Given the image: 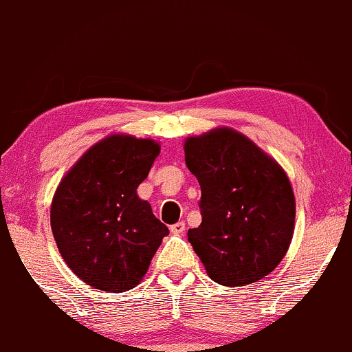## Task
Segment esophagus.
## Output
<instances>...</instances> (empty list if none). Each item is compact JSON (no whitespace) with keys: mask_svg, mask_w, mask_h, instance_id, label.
Wrapping results in <instances>:
<instances>
[{"mask_svg":"<svg viewBox=\"0 0 352 352\" xmlns=\"http://www.w3.org/2000/svg\"><path fill=\"white\" fill-rule=\"evenodd\" d=\"M184 230H186V225H184V221H177L171 226V233H175V235H183Z\"/></svg>","mask_w":352,"mask_h":352,"instance_id":"esophagus-1","label":"esophagus"}]
</instances>
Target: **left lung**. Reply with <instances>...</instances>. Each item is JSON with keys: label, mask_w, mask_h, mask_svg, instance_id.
<instances>
[{"label": "left lung", "mask_w": 352, "mask_h": 352, "mask_svg": "<svg viewBox=\"0 0 352 352\" xmlns=\"http://www.w3.org/2000/svg\"><path fill=\"white\" fill-rule=\"evenodd\" d=\"M201 186V225L188 232L211 280L241 287L267 277L294 235L296 198L285 171L247 135L217 127L184 141Z\"/></svg>", "instance_id": "left-lung-1"}]
</instances>
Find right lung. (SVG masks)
<instances>
[{
  "mask_svg": "<svg viewBox=\"0 0 352 352\" xmlns=\"http://www.w3.org/2000/svg\"><path fill=\"white\" fill-rule=\"evenodd\" d=\"M160 151L153 139L107 135L60 181L52 232L60 255L87 285L107 292L134 289L169 233L138 196Z\"/></svg>",
  "mask_w": 352,
  "mask_h": 352,
  "instance_id": "1",
  "label": "right lung"
}]
</instances>
